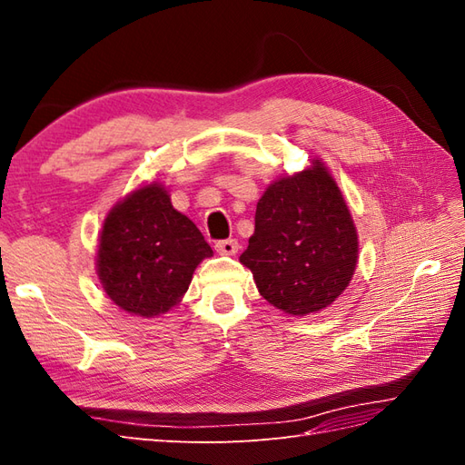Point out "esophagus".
Here are the masks:
<instances>
[{"instance_id": "1", "label": "esophagus", "mask_w": 465, "mask_h": 465, "mask_svg": "<svg viewBox=\"0 0 465 465\" xmlns=\"http://www.w3.org/2000/svg\"><path fill=\"white\" fill-rule=\"evenodd\" d=\"M215 250L223 256H234L238 252V241L236 238H227V241H219L215 244Z\"/></svg>"}]
</instances>
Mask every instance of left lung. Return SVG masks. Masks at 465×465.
I'll return each instance as SVG.
<instances>
[{
  "label": "left lung",
  "instance_id": "left-lung-1",
  "mask_svg": "<svg viewBox=\"0 0 465 465\" xmlns=\"http://www.w3.org/2000/svg\"><path fill=\"white\" fill-rule=\"evenodd\" d=\"M357 252V231L343 195L316 161L265 190L241 262L254 273L267 302L304 316L330 306L345 291Z\"/></svg>",
  "mask_w": 465,
  "mask_h": 465
}]
</instances>
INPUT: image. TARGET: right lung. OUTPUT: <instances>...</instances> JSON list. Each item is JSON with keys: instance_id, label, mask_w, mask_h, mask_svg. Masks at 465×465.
<instances>
[{"instance_id": "right-lung-1", "label": "right lung", "mask_w": 465, "mask_h": 465, "mask_svg": "<svg viewBox=\"0 0 465 465\" xmlns=\"http://www.w3.org/2000/svg\"><path fill=\"white\" fill-rule=\"evenodd\" d=\"M213 256L200 229L173 207L159 184L139 188L110 211L98 244V277L125 312L153 318L171 311L193 270Z\"/></svg>"}]
</instances>
